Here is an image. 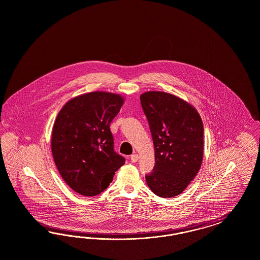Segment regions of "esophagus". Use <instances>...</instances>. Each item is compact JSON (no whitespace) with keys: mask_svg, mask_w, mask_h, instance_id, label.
<instances>
[{"mask_svg":"<svg viewBox=\"0 0 260 260\" xmlns=\"http://www.w3.org/2000/svg\"><path fill=\"white\" fill-rule=\"evenodd\" d=\"M138 158H139L138 157V155H137V154H135V153L131 155V160H132V162H133V163L137 162V161H138Z\"/></svg>","mask_w":260,"mask_h":260,"instance_id":"1","label":"esophagus"}]
</instances>
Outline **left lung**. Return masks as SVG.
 Returning a JSON list of instances; mask_svg holds the SVG:
<instances>
[{
	"label": "left lung",
	"mask_w": 260,
	"mask_h": 260,
	"mask_svg": "<svg viewBox=\"0 0 260 260\" xmlns=\"http://www.w3.org/2000/svg\"><path fill=\"white\" fill-rule=\"evenodd\" d=\"M154 146L155 165L146 175L151 191L171 198L182 193L203 160L204 127L198 111L181 98L163 91L140 96Z\"/></svg>",
	"instance_id": "1"
}]
</instances>
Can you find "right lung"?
<instances>
[{
	"label": "right lung",
	"mask_w": 260,
	"mask_h": 260,
	"mask_svg": "<svg viewBox=\"0 0 260 260\" xmlns=\"http://www.w3.org/2000/svg\"><path fill=\"white\" fill-rule=\"evenodd\" d=\"M124 101L111 92L85 93L66 103L56 117L52 156L64 182L81 196L101 193L125 164L113 150L110 128Z\"/></svg>",
	"instance_id": "obj_1"
}]
</instances>
